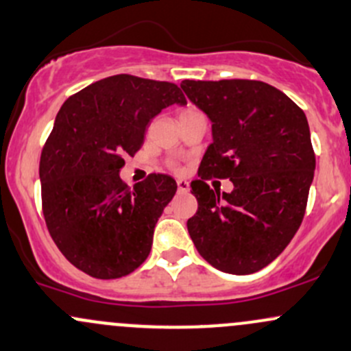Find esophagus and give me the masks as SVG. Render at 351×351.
Masks as SVG:
<instances>
[{
    "label": "esophagus",
    "instance_id": "34e87169",
    "mask_svg": "<svg viewBox=\"0 0 351 351\" xmlns=\"http://www.w3.org/2000/svg\"><path fill=\"white\" fill-rule=\"evenodd\" d=\"M178 191L180 193H188L190 191V183L186 180H178Z\"/></svg>",
    "mask_w": 351,
    "mask_h": 351
}]
</instances>
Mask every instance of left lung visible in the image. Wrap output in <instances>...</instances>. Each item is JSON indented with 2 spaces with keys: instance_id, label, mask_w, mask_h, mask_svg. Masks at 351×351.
Masks as SVG:
<instances>
[{
  "instance_id": "left-lung-1",
  "label": "left lung",
  "mask_w": 351,
  "mask_h": 351,
  "mask_svg": "<svg viewBox=\"0 0 351 351\" xmlns=\"http://www.w3.org/2000/svg\"><path fill=\"white\" fill-rule=\"evenodd\" d=\"M211 121V145L191 183L198 211L188 233L211 267L250 275L271 263L298 232L313 182L306 117L283 91L252 80L182 82ZM230 178L219 195L205 179Z\"/></svg>"
}]
</instances>
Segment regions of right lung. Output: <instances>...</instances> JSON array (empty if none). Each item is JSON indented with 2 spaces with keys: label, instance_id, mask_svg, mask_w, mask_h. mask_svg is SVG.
<instances>
[{
  "label": "right lung",
  "instance_id": "add662e5",
  "mask_svg": "<svg viewBox=\"0 0 351 351\" xmlns=\"http://www.w3.org/2000/svg\"><path fill=\"white\" fill-rule=\"evenodd\" d=\"M186 105L176 84L132 75L99 80L58 111L40 160L46 226L69 263L101 280L121 278L148 258L176 182L153 173L133 188L119 178L148 123Z\"/></svg>",
  "mask_w": 351,
  "mask_h": 351
}]
</instances>
